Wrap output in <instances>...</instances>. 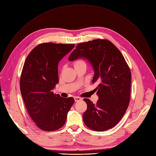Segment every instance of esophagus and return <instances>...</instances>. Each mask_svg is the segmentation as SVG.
<instances>
[{"mask_svg":"<svg viewBox=\"0 0 156 156\" xmlns=\"http://www.w3.org/2000/svg\"><path fill=\"white\" fill-rule=\"evenodd\" d=\"M74 100H75L76 102H77V101H81L82 99L80 98H79V97H75L74 98Z\"/></svg>","mask_w":156,"mask_h":156,"instance_id":"obj_1","label":"esophagus"}]
</instances>
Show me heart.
Returning <instances> with one entry per match:
<instances>
[{
	"instance_id": "obj_1",
	"label": "heart",
	"mask_w": 156,
	"mask_h": 156,
	"mask_svg": "<svg viewBox=\"0 0 156 156\" xmlns=\"http://www.w3.org/2000/svg\"><path fill=\"white\" fill-rule=\"evenodd\" d=\"M82 64H86V63H85L84 61H83V60H81V59L77 60V61H76L74 62V67H77V66H78L82 65Z\"/></svg>"
}]
</instances>
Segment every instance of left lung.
<instances>
[{
  "mask_svg": "<svg viewBox=\"0 0 156 156\" xmlns=\"http://www.w3.org/2000/svg\"><path fill=\"white\" fill-rule=\"evenodd\" d=\"M85 58L94 71L92 83L98 87L99 99L94 104L84 99L87 110L83 114L84 124L95 131L114 127L124 116L129 104L131 73L125 58L110 41L95 39L78 44L69 61Z\"/></svg>",
  "mask_w": 156,
  "mask_h": 156,
  "instance_id": "obj_1",
  "label": "left lung"
}]
</instances>
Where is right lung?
<instances>
[{
    "label": "right lung",
    "mask_w": 156,
    "mask_h": 156,
    "mask_svg": "<svg viewBox=\"0 0 156 156\" xmlns=\"http://www.w3.org/2000/svg\"><path fill=\"white\" fill-rule=\"evenodd\" d=\"M74 47L75 44H41L30 52L23 64L21 94L29 115L42 130L61 128L74 103L73 98H61L52 92L58 82V62Z\"/></svg>",
    "instance_id": "obj_1"
}]
</instances>
